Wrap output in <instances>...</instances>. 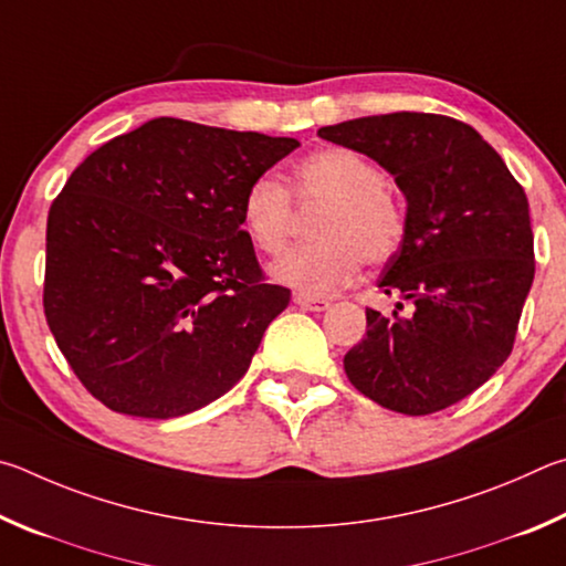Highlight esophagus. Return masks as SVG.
Returning a JSON list of instances; mask_svg holds the SVG:
<instances>
[{
  "label": "esophagus",
  "instance_id": "34e87169",
  "mask_svg": "<svg viewBox=\"0 0 566 566\" xmlns=\"http://www.w3.org/2000/svg\"><path fill=\"white\" fill-rule=\"evenodd\" d=\"M293 301L298 303L303 311L321 313V311H328L331 308V301L328 298H313V295H303V293H295Z\"/></svg>",
  "mask_w": 566,
  "mask_h": 566
}]
</instances>
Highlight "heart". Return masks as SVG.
Returning <instances> with one entry per match:
<instances>
[{
	"label": "heart",
	"instance_id": "1",
	"mask_svg": "<svg viewBox=\"0 0 566 566\" xmlns=\"http://www.w3.org/2000/svg\"><path fill=\"white\" fill-rule=\"evenodd\" d=\"M291 190L263 174L241 196V226L255 251L277 255L289 243L295 203H323L311 223L313 241L295 245L273 265L277 281L303 295H331L355 281L363 261L388 263L408 235V211L388 174L355 148H321L295 164Z\"/></svg>",
	"mask_w": 566,
	"mask_h": 566
}]
</instances>
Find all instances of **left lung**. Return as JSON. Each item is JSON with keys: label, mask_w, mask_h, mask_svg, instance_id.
Listing matches in <instances>:
<instances>
[{"label": "left lung", "mask_w": 566, "mask_h": 566, "mask_svg": "<svg viewBox=\"0 0 566 566\" xmlns=\"http://www.w3.org/2000/svg\"><path fill=\"white\" fill-rule=\"evenodd\" d=\"M370 156L408 198V235L380 291L412 303L392 318L368 308V333L345 355L365 398L430 415L468 398L510 358L534 281L530 203L502 156L470 124L395 112L318 128Z\"/></svg>", "instance_id": "obj_1"}]
</instances>
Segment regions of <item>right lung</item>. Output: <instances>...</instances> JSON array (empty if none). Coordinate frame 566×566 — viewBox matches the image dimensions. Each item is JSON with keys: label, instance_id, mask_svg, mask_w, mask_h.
Wrapping results in <instances>:
<instances>
[{"label": "right lung", "instance_id": "add662e5", "mask_svg": "<svg viewBox=\"0 0 566 566\" xmlns=\"http://www.w3.org/2000/svg\"><path fill=\"white\" fill-rule=\"evenodd\" d=\"M295 146L161 116L69 176L46 218L44 315L108 410L178 418L243 378L291 291L268 283L241 196Z\"/></svg>", "mask_w": 566, "mask_h": 566}]
</instances>
